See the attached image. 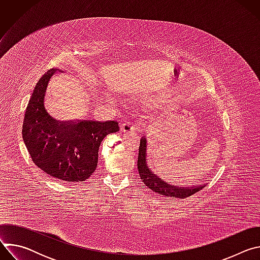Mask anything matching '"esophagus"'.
I'll list each match as a JSON object with an SVG mask.
<instances>
[{"label": "esophagus", "instance_id": "esophagus-1", "mask_svg": "<svg viewBox=\"0 0 260 260\" xmlns=\"http://www.w3.org/2000/svg\"><path fill=\"white\" fill-rule=\"evenodd\" d=\"M120 128L122 132L124 133H128V132H135V125L133 122L131 121H125L120 125Z\"/></svg>", "mask_w": 260, "mask_h": 260}]
</instances>
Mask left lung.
<instances>
[{
    "label": "left lung",
    "mask_w": 260,
    "mask_h": 260,
    "mask_svg": "<svg viewBox=\"0 0 260 260\" xmlns=\"http://www.w3.org/2000/svg\"><path fill=\"white\" fill-rule=\"evenodd\" d=\"M138 171L142 181L148 188L165 197L185 199L194 194L196 192H199L206 186L204 184L196 187H179L176 186V185H171L167 183L166 181L154 175L153 172L150 170L149 165H148V140L146 138H142L140 141Z\"/></svg>",
    "instance_id": "8db88e82"
}]
</instances>
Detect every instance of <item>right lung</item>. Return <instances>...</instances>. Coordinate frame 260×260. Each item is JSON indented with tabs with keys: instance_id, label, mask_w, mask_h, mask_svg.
<instances>
[{
	"instance_id": "right-lung-1",
	"label": "right lung",
	"mask_w": 260,
	"mask_h": 260,
	"mask_svg": "<svg viewBox=\"0 0 260 260\" xmlns=\"http://www.w3.org/2000/svg\"><path fill=\"white\" fill-rule=\"evenodd\" d=\"M58 72L57 68L49 70L37 84L25 110L22 138L32 162L45 174L64 182H83L96 169L102 141L119 126L114 120L53 119L45 101L50 80Z\"/></svg>"
}]
</instances>
